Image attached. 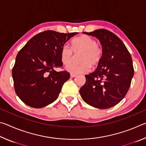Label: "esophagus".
I'll list each match as a JSON object with an SVG mask.
<instances>
[{"mask_svg":"<svg viewBox=\"0 0 146 146\" xmlns=\"http://www.w3.org/2000/svg\"><path fill=\"white\" fill-rule=\"evenodd\" d=\"M76 76V74H74V73H71V74H70V76H71V78H74V77H75Z\"/></svg>","mask_w":146,"mask_h":146,"instance_id":"esophagus-1","label":"esophagus"}]
</instances>
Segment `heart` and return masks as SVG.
Returning <instances> with one entry per match:
<instances>
[{"label":"heart","instance_id":"heart-1","mask_svg":"<svg viewBox=\"0 0 146 146\" xmlns=\"http://www.w3.org/2000/svg\"><path fill=\"white\" fill-rule=\"evenodd\" d=\"M81 52L78 57V64H71L66 66V70L73 73H87L90 70L91 66H95L101 60L102 49L97 44V41L91 36L82 35L74 38L71 41V49L64 45L60 49V60L64 64L71 62L73 53Z\"/></svg>","mask_w":146,"mask_h":146}]
</instances>
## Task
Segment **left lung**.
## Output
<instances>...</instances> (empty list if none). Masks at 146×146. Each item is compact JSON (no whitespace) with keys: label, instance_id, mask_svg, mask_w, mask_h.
<instances>
[{"label":"left lung","instance_id":"1","mask_svg":"<svg viewBox=\"0 0 146 146\" xmlns=\"http://www.w3.org/2000/svg\"><path fill=\"white\" fill-rule=\"evenodd\" d=\"M83 33L99 40L102 56L95 71L85 75L86 83L80 96L88 104L108 109L119 103L129 90L133 75V61L123 42L104 29Z\"/></svg>","mask_w":146,"mask_h":146}]
</instances>
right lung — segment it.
<instances>
[{
  "mask_svg": "<svg viewBox=\"0 0 146 146\" xmlns=\"http://www.w3.org/2000/svg\"><path fill=\"white\" fill-rule=\"evenodd\" d=\"M78 33L45 31L32 37L21 50L12 70L16 94L30 107L40 108L58 98L62 87L70 77L61 68L60 49Z\"/></svg>",
  "mask_w": 146,
  "mask_h": 146,
  "instance_id": "1",
  "label": "right lung"
}]
</instances>
